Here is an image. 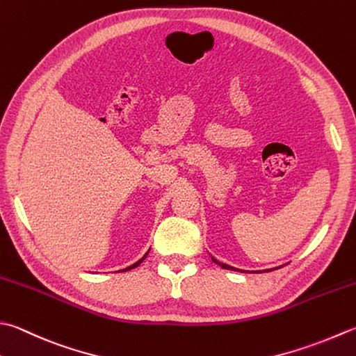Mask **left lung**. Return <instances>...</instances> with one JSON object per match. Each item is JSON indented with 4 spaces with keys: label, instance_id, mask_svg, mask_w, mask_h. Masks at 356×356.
Wrapping results in <instances>:
<instances>
[{
    "label": "left lung",
    "instance_id": "obj_1",
    "mask_svg": "<svg viewBox=\"0 0 356 356\" xmlns=\"http://www.w3.org/2000/svg\"><path fill=\"white\" fill-rule=\"evenodd\" d=\"M211 259H213V262H216V264H219V266L222 267V268H225V270H236V271H241V270H238V268H234V267H232V266H227V264H222V262H219L218 259H214V257L211 256ZM270 271V270H268Z\"/></svg>",
    "mask_w": 356,
    "mask_h": 356
}]
</instances>
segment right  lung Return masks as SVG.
<instances>
[{"label": "right lung", "instance_id": "1", "mask_svg": "<svg viewBox=\"0 0 356 356\" xmlns=\"http://www.w3.org/2000/svg\"><path fill=\"white\" fill-rule=\"evenodd\" d=\"M146 256H148V253H146V254H145V256L142 257V259H140V261H137L136 264H132V266H129L128 268H124V270H120V271H128V270H131V268H136V267H138V266H140V264L143 262V259H145V257H146Z\"/></svg>", "mask_w": 356, "mask_h": 356}]
</instances>
